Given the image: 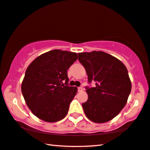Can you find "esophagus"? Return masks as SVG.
<instances>
[{
	"instance_id": "obj_1",
	"label": "esophagus",
	"mask_w": 150,
	"mask_h": 150,
	"mask_svg": "<svg viewBox=\"0 0 150 150\" xmlns=\"http://www.w3.org/2000/svg\"><path fill=\"white\" fill-rule=\"evenodd\" d=\"M83 88H82V87H79V88H78V92H82L83 91Z\"/></svg>"
}]
</instances>
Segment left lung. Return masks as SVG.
<instances>
[{"label":"left lung","instance_id":"obj_1","mask_svg":"<svg viewBox=\"0 0 150 150\" xmlns=\"http://www.w3.org/2000/svg\"><path fill=\"white\" fill-rule=\"evenodd\" d=\"M78 56L88 82H96L95 87L86 88L88 100L82 104L84 112L96 123L110 121L125 107L131 91L127 67L119 59L102 51L81 52Z\"/></svg>","mask_w":150,"mask_h":150}]
</instances>
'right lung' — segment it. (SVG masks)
<instances>
[{
	"label": "right lung",
	"mask_w": 150,
	"mask_h": 150,
	"mask_svg": "<svg viewBox=\"0 0 150 150\" xmlns=\"http://www.w3.org/2000/svg\"><path fill=\"white\" fill-rule=\"evenodd\" d=\"M77 58V53L56 49L38 56L27 68L21 92L37 117L55 122L67 115L77 92V87L68 86L67 70Z\"/></svg>",
	"instance_id": "1"
}]
</instances>
